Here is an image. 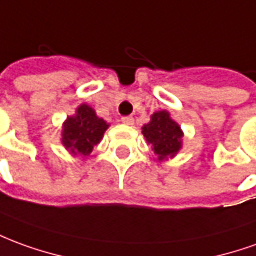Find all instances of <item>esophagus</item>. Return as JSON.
<instances>
[{
    "mask_svg": "<svg viewBox=\"0 0 256 256\" xmlns=\"http://www.w3.org/2000/svg\"><path fill=\"white\" fill-rule=\"evenodd\" d=\"M122 123H124V124H128V126H133L134 124V119L132 118V116H124V118H122Z\"/></svg>",
    "mask_w": 256,
    "mask_h": 256,
    "instance_id": "34e87169",
    "label": "esophagus"
}]
</instances>
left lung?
<instances>
[{
	"label": "left lung",
	"instance_id": "obj_1",
	"mask_svg": "<svg viewBox=\"0 0 256 256\" xmlns=\"http://www.w3.org/2000/svg\"><path fill=\"white\" fill-rule=\"evenodd\" d=\"M141 133L146 142L152 146L159 162L173 159L183 148V130L174 119H172L169 110L154 112L150 122L141 128Z\"/></svg>",
	"mask_w": 256,
	"mask_h": 256
}]
</instances>
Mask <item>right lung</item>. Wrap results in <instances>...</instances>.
<instances>
[{"mask_svg": "<svg viewBox=\"0 0 256 256\" xmlns=\"http://www.w3.org/2000/svg\"><path fill=\"white\" fill-rule=\"evenodd\" d=\"M110 128L102 118L87 104H80L74 115L68 116L62 123L60 142L73 156L87 158L92 148L102 140L104 133Z\"/></svg>", "mask_w": 256, "mask_h": 256, "instance_id": "obj_1", "label": "right lung"}]
</instances>
